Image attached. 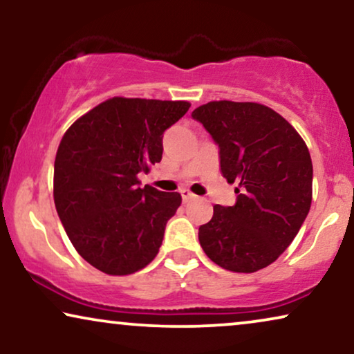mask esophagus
Instances as JSON below:
<instances>
[{
  "label": "esophagus",
  "instance_id": "esophagus-1",
  "mask_svg": "<svg viewBox=\"0 0 354 354\" xmlns=\"http://www.w3.org/2000/svg\"><path fill=\"white\" fill-rule=\"evenodd\" d=\"M180 195H182V200H183V203H188V201H192V200H195V195H193V193L190 192V190H187V188H183V190L180 192Z\"/></svg>",
  "mask_w": 354,
  "mask_h": 354
}]
</instances>
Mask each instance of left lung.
Instances as JSON below:
<instances>
[{
    "instance_id": "8db88e82",
    "label": "left lung",
    "mask_w": 354,
    "mask_h": 354,
    "mask_svg": "<svg viewBox=\"0 0 354 354\" xmlns=\"http://www.w3.org/2000/svg\"><path fill=\"white\" fill-rule=\"evenodd\" d=\"M219 147L221 172L239 183L234 206H214L198 239L212 263L232 272L272 264L301 229L313 200L306 143L259 103L211 101L192 113Z\"/></svg>"
}]
</instances>
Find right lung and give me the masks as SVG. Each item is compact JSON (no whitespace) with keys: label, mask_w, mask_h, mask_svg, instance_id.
<instances>
[{"label":"right lung","mask_w":354,"mask_h":354,"mask_svg":"<svg viewBox=\"0 0 354 354\" xmlns=\"http://www.w3.org/2000/svg\"><path fill=\"white\" fill-rule=\"evenodd\" d=\"M187 101L106 100L67 129L55 159V205L71 243L101 272L129 275L156 258L180 193L140 188L162 158V133Z\"/></svg>","instance_id":"obj_1"}]
</instances>
